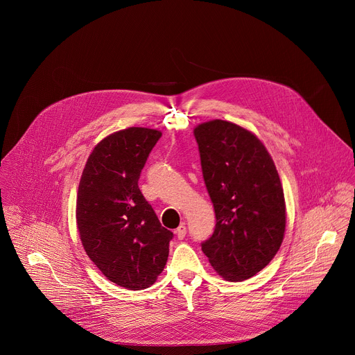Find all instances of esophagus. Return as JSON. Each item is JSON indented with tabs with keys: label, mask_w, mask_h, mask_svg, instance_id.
<instances>
[{
	"label": "esophagus",
	"mask_w": 355,
	"mask_h": 355,
	"mask_svg": "<svg viewBox=\"0 0 355 355\" xmlns=\"http://www.w3.org/2000/svg\"><path fill=\"white\" fill-rule=\"evenodd\" d=\"M175 234H177V237H178L180 240H182V239L185 237V234H187V227H185V225H184V223H181V225L177 227Z\"/></svg>",
	"instance_id": "1"
}]
</instances>
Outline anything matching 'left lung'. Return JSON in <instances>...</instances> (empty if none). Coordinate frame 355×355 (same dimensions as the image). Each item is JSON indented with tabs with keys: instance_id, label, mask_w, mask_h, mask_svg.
I'll list each match as a JSON object with an SVG mask.
<instances>
[{
	"instance_id": "left-lung-1",
	"label": "left lung",
	"mask_w": 355,
	"mask_h": 355,
	"mask_svg": "<svg viewBox=\"0 0 355 355\" xmlns=\"http://www.w3.org/2000/svg\"><path fill=\"white\" fill-rule=\"evenodd\" d=\"M193 135L216 215L202 251L223 279H248L270 264L284 240L286 207L277 167L263 141L233 122L208 121Z\"/></svg>"
}]
</instances>
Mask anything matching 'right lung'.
Masks as SVG:
<instances>
[{
  "instance_id": "obj_1",
  "label": "right lung",
  "mask_w": 355,
  "mask_h": 355,
  "mask_svg": "<svg viewBox=\"0 0 355 355\" xmlns=\"http://www.w3.org/2000/svg\"><path fill=\"white\" fill-rule=\"evenodd\" d=\"M157 129L132 126L101 140L81 174L76 219L87 256L111 282L132 291L157 281L173 233L162 226L137 181Z\"/></svg>"
}]
</instances>
